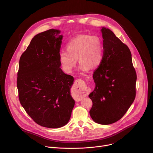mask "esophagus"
<instances>
[{
	"instance_id": "esophagus-1",
	"label": "esophagus",
	"mask_w": 153,
	"mask_h": 153,
	"mask_svg": "<svg viewBox=\"0 0 153 153\" xmlns=\"http://www.w3.org/2000/svg\"><path fill=\"white\" fill-rule=\"evenodd\" d=\"M74 93L79 96H83L88 95L90 93L88 89L85 87V83L82 79H77L74 82Z\"/></svg>"
}]
</instances>
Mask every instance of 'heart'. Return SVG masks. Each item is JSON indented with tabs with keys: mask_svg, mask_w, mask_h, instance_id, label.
Here are the masks:
<instances>
[{
	"mask_svg": "<svg viewBox=\"0 0 153 153\" xmlns=\"http://www.w3.org/2000/svg\"><path fill=\"white\" fill-rule=\"evenodd\" d=\"M66 51L59 54V62L63 70L70 73L77 60L82 71L97 69L102 62L104 54L103 43L95 36L79 34L71 39L66 45Z\"/></svg>",
	"mask_w": 153,
	"mask_h": 153,
	"instance_id": "b5f03b06",
	"label": "heart"
}]
</instances>
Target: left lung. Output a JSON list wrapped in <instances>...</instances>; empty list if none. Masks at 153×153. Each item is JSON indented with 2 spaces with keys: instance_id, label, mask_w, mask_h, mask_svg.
<instances>
[{
  "instance_id": "obj_1",
  "label": "left lung",
  "mask_w": 153,
  "mask_h": 153,
  "mask_svg": "<svg viewBox=\"0 0 153 153\" xmlns=\"http://www.w3.org/2000/svg\"><path fill=\"white\" fill-rule=\"evenodd\" d=\"M103 59L93 75L96 87L89 97L92 119L102 125L120 120L134 102L137 74L128 46L112 31L103 27Z\"/></svg>"
}]
</instances>
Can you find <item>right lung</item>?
<instances>
[{"mask_svg":"<svg viewBox=\"0 0 153 153\" xmlns=\"http://www.w3.org/2000/svg\"><path fill=\"white\" fill-rule=\"evenodd\" d=\"M59 33L51 29L36 35L20 56L17 72L20 104L36 123L50 128L66 125L75 103L70 91L74 78L60 68Z\"/></svg>","mask_w":153,"mask_h":153,"instance_id":"add662e5","label":"right lung"}]
</instances>
